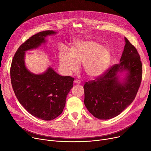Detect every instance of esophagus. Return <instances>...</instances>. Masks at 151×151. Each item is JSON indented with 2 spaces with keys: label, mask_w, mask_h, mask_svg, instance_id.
Here are the masks:
<instances>
[{
  "label": "esophagus",
  "mask_w": 151,
  "mask_h": 151,
  "mask_svg": "<svg viewBox=\"0 0 151 151\" xmlns=\"http://www.w3.org/2000/svg\"><path fill=\"white\" fill-rule=\"evenodd\" d=\"M74 83L75 84H81V81L80 80H76L74 81Z\"/></svg>",
  "instance_id": "esophagus-1"
}]
</instances>
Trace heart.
<instances>
[{
    "mask_svg": "<svg viewBox=\"0 0 151 151\" xmlns=\"http://www.w3.org/2000/svg\"><path fill=\"white\" fill-rule=\"evenodd\" d=\"M111 52L100 43L90 40L77 41L71 45L69 51L62 49L59 54V66L63 74L76 72L82 63L85 73L90 78L104 74L111 62Z\"/></svg>",
    "mask_w": 151,
    "mask_h": 151,
    "instance_id": "heart-1",
    "label": "heart"
}]
</instances>
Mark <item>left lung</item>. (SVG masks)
<instances>
[{"label": "left lung", "instance_id": "obj_1", "mask_svg": "<svg viewBox=\"0 0 151 151\" xmlns=\"http://www.w3.org/2000/svg\"><path fill=\"white\" fill-rule=\"evenodd\" d=\"M124 39L120 63L84 86V105L99 119H109L120 114L132 104L139 88L142 79L140 56L127 38Z\"/></svg>", "mask_w": 151, "mask_h": 151}]
</instances>
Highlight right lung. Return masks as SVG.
Here are the masks:
<instances>
[{
    "mask_svg": "<svg viewBox=\"0 0 151 151\" xmlns=\"http://www.w3.org/2000/svg\"><path fill=\"white\" fill-rule=\"evenodd\" d=\"M58 32L46 30L29 38L16 52L10 68L11 82L20 104L31 115L45 121L58 117L65 107L74 78L63 76L49 66L40 74L30 71L25 63L26 52L36 50Z\"/></svg>",
    "mask_w": 151,
    "mask_h": 151,
    "instance_id": "1",
    "label": "right lung"
}]
</instances>
